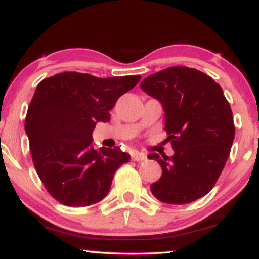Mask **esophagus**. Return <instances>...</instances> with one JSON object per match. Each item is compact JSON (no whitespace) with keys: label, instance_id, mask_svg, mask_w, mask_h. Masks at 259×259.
I'll return each instance as SVG.
<instances>
[{"label":"esophagus","instance_id":"1","mask_svg":"<svg viewBox=\"0 0 259 259\" xmlns=\"http://www.w3.org/2000/svg\"><path fill=\"white\" fill-rule=\"evenodd\" d=\"M132 159L135 160V162H144V160H146L147 158L144 153L134 152V153H132Z\"/></svg>","mask_w":259,"mask_h":259}]
</instances>
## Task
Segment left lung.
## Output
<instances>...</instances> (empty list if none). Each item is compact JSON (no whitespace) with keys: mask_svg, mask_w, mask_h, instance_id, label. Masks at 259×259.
<instances>
[{"mask_svg":"<svg viewBox=\"0 0 259 259\" xmlns=\"http://www.w3.org/2000/svg\"><path fill=\"white\" fill-rule=\"evenodd\" d=\"M141 89L162 103L174 156L150 153L162 168L151 185L160 202L186 204L215 185L230 154L235 125L221 85L189 67H170L142 80Z\"/></svg>","mask_w":259,"mask_h":259,"instance_id":"8db88e82","label":"left lung"}]
</instances>
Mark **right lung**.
I'll list each match as a JSON object with an SVG mask.
<instances>
[{
	"label": "right lung",
	"mask_w": 259,
	"mask_h": 259,
	"mask_svg": "<svg viewBox=\"0 0 259 259\" xmlns=\"http://www.w3.org/2000/svg\"><path fill=\"white\" fill-rule=\"evenodd\" d=\"M140 75L101 79L58 73L37 85L28 107L25 132L36 173L59 203L86 207L106 197L117 169L130 160L119 147L95 150L92 132Z\"/></svg>",
	"instance_id": "1"
}]
</instances>
